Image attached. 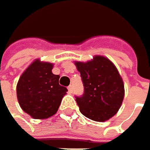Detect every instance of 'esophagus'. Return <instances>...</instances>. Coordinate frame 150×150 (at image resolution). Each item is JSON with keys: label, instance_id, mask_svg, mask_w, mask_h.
Segmentation results:
<instances>
[{"label": "esophagus", "instance_id": "esophagus-1", "mask_svg": "<svg viewBox=\"0 0 150 150\" xmlns=\"http://www.w3.org/2000/svg\"><path fill=\"white\" fill-rule=\"evenodd\" d=\"M68 89H69V93H72V92H73V86H72V85H69V86L68 87Z\"/></svg>", "mask_w": 150, "mask_h": 150}]
</instances>
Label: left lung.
I'll return each mask as SVG.
<instances>
[{"label": "left lung", "mask_w": 150, "mask_h": 150, "mask_svg": "<svg viewBox=\"0 0 150 150\" xmlns=\"http://www.w3.org/2000/svg\"><path fill=\"white\" fill-rule=\"evenodd\" d=\"M84 87L81 96H75L81 113L86 117L104 122L119 110L124 97V85L115 65L103 56L87 62H75Z\"/></svg>", "instance_id": "left-lung-1"}]
</instances>
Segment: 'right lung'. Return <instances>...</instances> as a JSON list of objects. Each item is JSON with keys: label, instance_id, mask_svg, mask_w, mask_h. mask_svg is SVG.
I'll use <instances>...</instances> for the list:
<instances>
[{"label": "right lung", "instance_id": "right-lung-1", "mask_svg": "<svg viewBox=\"0 0 150 150\" xmlns=\"http://www.w3.org/2000/svg\"><path fill=\"white\" fill-rule=\"evenodd\" d=\"M53 65L35 61L21 75L17 83V98L24 112L35 119L54 115L68 91L59 84L58 75L52 73Z\"/></svg>", "mask_w": 150, "mask_h": 150}]
</instances>
